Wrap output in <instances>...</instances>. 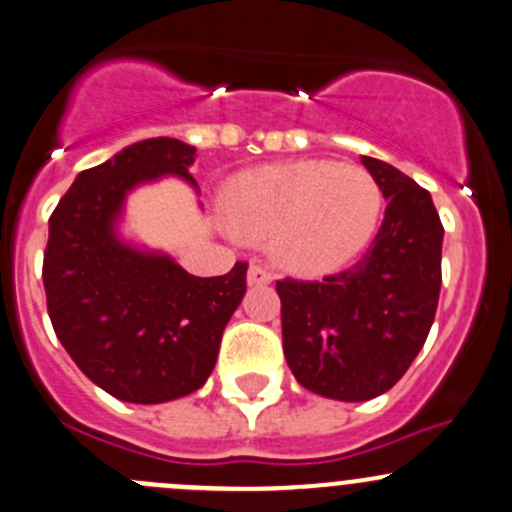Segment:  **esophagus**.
<instances>
[{
  "instance_id": "1",
  "label": "esophagus",
  "mask_w": 512,
  "mask_h": 512,
  "mask_svg": "<svg viewBox=\"0 0 512 512\" xmlns=\"http://www.w3.org/2000/svg\"><path fill=\"white\" fill-rule=\"evenodd\" d=\"M270 282H272V274L262 265H255V262H252V265L247 267V284H250V287H265V284Z\"/></svg>"
}]
</instances>
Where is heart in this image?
Listing matches in <instances>:
<instances>
[{
  "label": "heart",
  "instance_id": "heart-1",
  "mask_svg": "<svg viewBox=\"0 0 512 512\" xmlns=\"http://www.w3.org/2000/svg\"><path fill=\"white\" fill-rule=\"evenodd\" d=\"M383 193L355 164L301 159L247 169L228 186V218L252 242L299 277L343 270L378 230Z\"/></svg>",
  "mask_w": 512,
  "mask_h": 512
}]
</instances>
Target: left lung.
<instances>
[{"label": "left lung", "instance_id": "8db88e82", "mask_svg": "<svg viewBox=\"0 0 512 512\" xmlns=\"http://www.w3.org/2000/svg\"><path fill=\"white\" fill-rule=\"evenodd\" d=\"M387 208L373 245L321 282L282 279V346L301 387L341 402L390 390L434 324L444 228L432 196L395 166L360 157Z\"/></svg>", "mask_w": 512, "mask_h": 512}]
</instances>
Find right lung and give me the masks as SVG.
<instances>
[{"label":"right lung","instance_id":"1","mask_svg":"<svg viewBox=\"0 0 512 512\" xmlns=\"http://www.w3.org/2000/svg\"><path fill=\"white\" fill-rule=\"evenodd\" d=\"M196 147L144 139L75 176L48 220L43 289L53 331L80 370L134 405L179 400L206 385L220 338L245 297V262L193 277L161 250L120 233L134 188L188 169Z\"/></svg>","mask_w":512,"mask_h":512}]
</instances>
